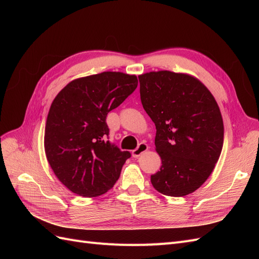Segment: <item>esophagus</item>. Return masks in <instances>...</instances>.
Segmentation results:
<instances>
[{
	"label": "esophagus",
	"instance_id": "esophagus-1",
	"mask_svg": "<svg viewBox=\"0 0 259 259\" xmlns=\"http://www.w3.org/2000/svg\"><path fill=\"white\" fill-rule=\"evenodd\" d=\"M148 145L145 144V143H142L139 144V146L135 149V150L132 151V155L134 156V158H138V156L142 155L143 153H145L147 150H148Z\"/></svg>",
	"mask_w": 259,
	"mask_h": 259
}]
</instances>
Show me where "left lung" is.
I'll list each match as a JSON object with an SVG mask.
<instances>
[{
	"instance_id": "1",
	"label": "left lung",
	"mask_w": 259,
	"mask_h": 259,
	"mask_svg": "<svg viewBox=\"0 0 259 259\" xmlns=\"http://www.w3.org/2000/svg\"><path fill=\"white\" fill-rule=\"evenodd\" d=\"M138 79L162 160L151 184L169 197L192 193L209 177L223 149L224 122L216 100L204 84L187 73L162 70Z\"/></svg>"
}]
</instances>
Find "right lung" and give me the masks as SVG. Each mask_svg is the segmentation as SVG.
Listing matches in <instances>:
<instances>
[{
	"label": "right lung",
	"instance_id": "right-lung-1",
	"mask_svg": "<svg viewBox=\"0 0 259 259\" xmlns=\"http://www.w3.org/2000/svg\"><path fill=\"white\" fill-rule=\"evenodd\" d=\"M137 85L134 74L106 71L71 81L53 100L45 125V154L70 191L98 197L119 179L131 153L107 140L106 117Z\"/></svg>",
	"mask_w": 259,
	"mask_h": 259
}]
</instances>
